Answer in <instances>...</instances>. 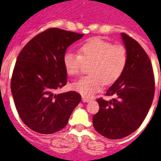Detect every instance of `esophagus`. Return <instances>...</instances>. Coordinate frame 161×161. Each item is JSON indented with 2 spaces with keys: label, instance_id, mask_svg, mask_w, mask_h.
Instances as JSON below:
<instances>
[{
  "label": "esophagus",
  "instance_id": "1",
  "mask_svg": "<svg viewBox=\"0 0 161 161\" xmlns=\"http://www.w3.org/2000/svg\"><path fill=\"white\" fill-rule=\"evenodd\" d=\"M90 100H91V99H90L89 97H87L83 96V97H82V101H83V103H88Z\"/></svg>",
  "mask_w": 161,
  "mask_h": 161
}]
</instances>
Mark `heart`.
<instances>
[{"label": "heart", "instance_id": "obj_1", "mask_svg": "<svg viewBox=\"0 0 161 161\" xmlns=\"http://www.w3.org/2000/svg\"><path fill=\"white\" fill-rule=\"evenodd\" d=\"M79 55L67 52L63 64L70 76L78 75L83 62L90 63L88 73L72 83L71 87L84 97H92L100 91L103 84H112L121 76L127 64V52L122 45H114L98 37L92 38L82 44Z\"/></svg>", "mask_w": 161, "mask_h": 161}]
</instances>
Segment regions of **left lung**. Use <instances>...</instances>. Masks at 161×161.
<instances>
[{"label":"left lung","mask_w":161,"mask_h":161,"mask_svg":"<svg viewBox=\"0 0 161 161\" xmlns=\"http://www.w3.org/2000/svg\"><path fill=\"white\" fill-rule=\"evenodd\" d=\"M121 39L127 52V64L121 76L109 87L110 101L99 98V111L92 117L95 130L108 139L130 135L146 118L155 94V79L150 58L140 44L126 34Z\"/></svg>","instance_id":"obj_1"}]
</instances>
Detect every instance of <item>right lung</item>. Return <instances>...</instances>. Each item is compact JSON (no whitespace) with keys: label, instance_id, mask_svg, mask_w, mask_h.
<instances>
[{"label":"right lung","instance_id":"right-lung-1","mask_svg":"<svg viewBox=\"0 0 161 161\" xmlns=\"http://www.w3.org/2000/svg\"><path fill=\"white\" fill-rule=\"evenodd\" d=\"M83 36L50 28L35 36L19 53L11 93L19 117L35 132L52 134L62 130L80 103L81 95L74 91L59 94L54 91L67 83L63 64L66 49Z\"/></svg>","mask_w":161,"mask_h":161}]
</instances>
